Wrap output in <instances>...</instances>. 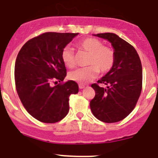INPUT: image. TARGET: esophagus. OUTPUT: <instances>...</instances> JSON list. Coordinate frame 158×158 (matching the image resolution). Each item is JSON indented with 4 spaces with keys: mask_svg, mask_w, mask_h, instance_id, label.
<instances>
[{
    "mask_svg": "<svg viewBox=\"0 0 158 158\" xmlns=\"http://www.w3.org/2000/svg\"><path fill=\"white\" fill-rule=\"evenodd\" d=\"M84 87H85V85H84V84H79V88L80 89H83V88H84Z\"/></svg>",
    "mask_w": 158,
    "mask_h": 158,
    "instance_id": "obj_1",
    "label": "esophagus"
}]
</instances>
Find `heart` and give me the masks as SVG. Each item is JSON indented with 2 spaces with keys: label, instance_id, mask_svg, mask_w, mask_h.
I'll use <instances>...</instances> for the list:
<instances>
[{
  "label": "heart",
  "instance_id": "1",
  "mask_svg": "<svg viewBox=\"0 0 158 158\" xmlns=\"http://www.w3.org/2000/svg\"><path fill=\"white\" fill-rule=\"evenodd\" d=\"M77 46L80 49L89 53L87 64L89 66L78 68L69 74L70 79L81 84L89 82L95 79L99 74H107L111 71L116 61L115 51L111 48L104 46L103 41L94 37H87L81 40ZM61 59L68 68L75 66L74 51L67 46L61 52Z\"/></svg>",
  "mask_w": 158,
  "mask_h": 158
}]
</instances>
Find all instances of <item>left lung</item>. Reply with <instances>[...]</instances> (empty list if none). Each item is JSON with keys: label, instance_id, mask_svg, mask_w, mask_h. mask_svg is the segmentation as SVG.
I'll return each mask as SVG.
<instances>
[{"label": "left lung", "instance_id": "8db88e82", "mask_svg": "<svg viewBox=\"0 0 158 158\" xmlns=\"http://www.w3.org/2000/svg\"><path fill=\"white\" fill-rule=\"evenodd\" d=\"M111 43L116 61L111 71L91 84L95 96L90 107L96 118L115 123L128 116L134 110L142 90V65L135 48L113 33L98 34ZM105 84L104 89L99 85Z\"/></svg>", "mask_w": 158, "mask_h": 158}]
</instances>
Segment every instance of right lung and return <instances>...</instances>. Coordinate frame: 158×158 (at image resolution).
<instances>
[{
    "instance_id": "right-lung-1",
    "label": "right lung",
    "mask_w": 158,
    "mask_h": 158,
    "mask_svg": "<svg viewBox=\"0 0 158 158\" xmlns=\"http://www.w3.org/2000/svg\"><path fill=\"white\" fill-rule=\"evenodd\" d=\"M78 34L44 33L27 41L17 56V92L27 111L40 122L61 121L69 111L70 96L78 93L75 81L64 82L67 70L61 59L64 48Z\"/></svg>"
}]
</instances>
